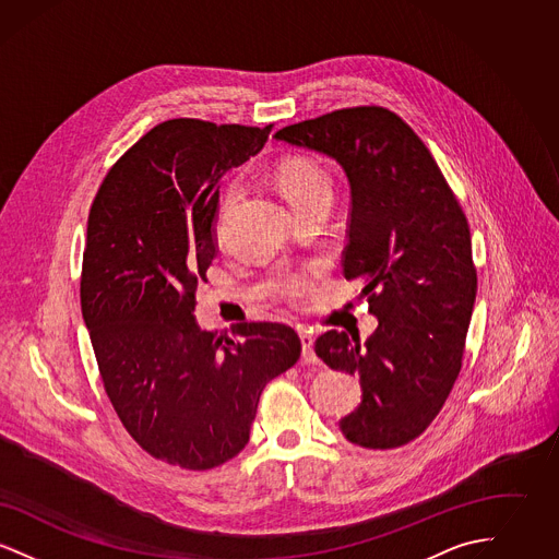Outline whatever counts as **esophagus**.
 Listing matches in <instances>:
<instances>
[{
  "label": "esophagus",
  "mask_w": 559,
  "mask_h": 559,
  "mask_svg": "<svg viewBox=\"0 0 559 559\" xmlns=\"http://www.w3.org/2000/svg\"><path fill=\"white\" fill-rule=\"evenodd\" d=\"M299 340H301V358L308 362V365H314V362H319V358H317V354H314V337H312V333L310 331H299Z\"/></svg>",
  "instance_id": "1"
}]
</instances>
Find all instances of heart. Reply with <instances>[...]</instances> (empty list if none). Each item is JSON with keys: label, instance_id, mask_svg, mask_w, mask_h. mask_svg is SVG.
<instances>
[{"label": "heart", "instance_id": "b5f03b06", "mask_svg": "<svg viewBox=\"0 0 559 559\" xmlns=\"http://www.w3.org/2000/svg\"><path fill=\"white\" fill-rule=\"evenodd\" d=\"M276 182L283 190V194L287 197L289 203H299L304 199L310 197H319V194H329L333 197V182L329 178V174L320 167L319 163L308 159H287L283 160L276 167ZM239 192V187L233 185L228 188V199H235ZM310 285L308 276H289L281 289L287 297H299L304 295Z\"/></svg>", "mask_w": 559, "mask_h": 559}]
</instances>
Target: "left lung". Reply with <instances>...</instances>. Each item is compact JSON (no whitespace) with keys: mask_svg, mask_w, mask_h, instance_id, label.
<instances>
[{"mask_svg":"<svg viewBox=\"0 0 559 559\" xmlns=\"http://www.w3.org/2000/svg\"><path fill=\"white\" fill-rule=\"evenodd\" d=\"M276 140L337 160L352 190L344 276L379 320L371 337L326 331L320 360L356 374L362 402L340 421L352 444L399 449L426 431L461 371L478 292L472 235L421 138L383 107L342 108Z\"/></svg>","mask_w":559,"mask_h":559,"instance_id":"left-lung-1","label":"left lung"}]
</instances>
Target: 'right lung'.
Instances as JSON below:
<instances>
[{"mask_svg": "<svg viewBox=\"0 0 559 559\" xmlns=\"http://www.w3.org/2000/svg\"><path fill=\"white\" fill-rule=\"evenodd\" d=\"M270 132L163 121L108 169L87 217L81 314L105 392L133 440L182 469L237 456L267 381L301 354L281 322H240L228 337L194 319L217 253L219 182Z\"/></svg>", "mask_w": 559, "mask_h": 559, "instance_id": "obj_1", "label": "right lung"}]
</instances>
